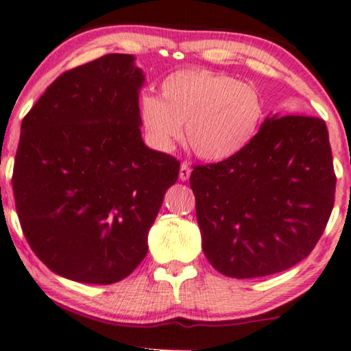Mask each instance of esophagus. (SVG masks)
I'll return each instance as SVG.
<instances>
[{
  "instance_id": "esophagus-1",
  "label": "esophagus",
  "mask_w": 351,
  "mask_h": 351,
  "mask_svg": "<svg viewBox=\"0 0 351 351\" xmlns=\"http://www.w3.org/2000/svg\"><path fill=\"white\" fill-rule=\"evenodd\" d=\"M191 171H192V170H191L189 164H187V162H182L181 167H180V180H181V181H187V180H189Z\"/></svg>"
}]
</instances>
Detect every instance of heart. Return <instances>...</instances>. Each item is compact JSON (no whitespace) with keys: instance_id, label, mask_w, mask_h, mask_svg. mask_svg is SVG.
I'll return each mask as SVG.
<instances>
[{"instance_id":"1","label":"heart","mask_w":351,"mask_h":351,"mask_svg":"<svg viewBox=\"0 0 351 351\" xmlns=\"http://www.w3.org/2000/svg\"><path fill=\"white\" fill-rule=\"evenodd\" d=\"M265 99L252 83L208 69H182L160 83V99L143 94L138 117L160 151L182 137L198 158L228 160L247 148L265 119Z\"/></svg>"}]
</instances>
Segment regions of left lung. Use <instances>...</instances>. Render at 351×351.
Here are the masks:
<instances>
[{"label": "left lung", "mask_w": 351, "mask_h": 351, "mask_svg": "<svg viewBox=\"0 0 351 351\" xmlns=\"http://www.w3.org/2000/svg\"><path fill=\"white\" fill-rule=\"evenodd\" d=\"M202 247L219 273L250 279L300 263L322 238L336 175L326 124L266 117L243 153L191 175Z\"/></svg>", "instance_id": "8db88e82"}]
</instances>
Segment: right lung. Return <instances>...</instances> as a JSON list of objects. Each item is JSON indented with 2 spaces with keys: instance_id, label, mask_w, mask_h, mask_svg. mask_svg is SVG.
Returning a JSON list of instances; mask_svg holds the SVG:
<instances>
[{
  "instance_id": "right-lung-1",
  "label": "right lung",
  "mask_w": 351,
  "mask_h": 351,
  "mask_svg": "<svg viewBox=\"0 0 351 351\" xmlns=\"http://www.w3.org/2000/svg\"><path fill=\"white\" fill-rule=\"evenodd\" d=\"M143 71L112 53L60 75L22 123L12 189L29 247L55 274L108 285L148 252L180 162L143 143Z\"/></svg>"
}]
</instances>
